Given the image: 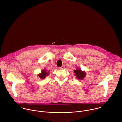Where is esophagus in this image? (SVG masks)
I'll use <instances>...</instances> for the list:
<instances>
[{
    "instance_id": "1",
    "label": "esophagus",
    "mask_w": 122,
    "mask_h": 122,
    "mask_svg": "<svg viewBox=\"0 0 122 122\" xmlns=\"http://www.w3.org/2000/svg\"><path fill=\"white\" fill-rule=\"evenodd\" d=\"M64 66H61V67H60L59 68V69H60V70H63V69H64Z\"/></svg>"
}]
</instances>
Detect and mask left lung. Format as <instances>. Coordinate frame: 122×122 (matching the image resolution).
I'll list each match as a JSON object with an SVG mask.
<instances>
[{"label": "left lung", "mask_w": 122, "mask_h": 122, "mask_svg": "<svg viewBox=\"0 0 122 122\" xmlns=\"http://www.w3.org/2000/svg\"><path fill=\"white\" fill-rule=\"evenodd\" d=\"M74 72L75 73V76H76V78H77L78 79L82 80L85 78L86 76V73L85 72V71H82L80 69H77V70H74Z\"/></svg>", "instance_id": "1"}]
</instances>
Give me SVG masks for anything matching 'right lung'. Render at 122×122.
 <instances>
[{
  "mask_svg": "<svg viewBox=\"0 0 122 122\" xmlns=\"http://www.w3.org/2000/svg\"><path fill=\"white\" fill-rule=\"evenodd\" d=\"M49 75V73L48 71V72H46V70H42V72L40 74H39L38 75V76L41 78V79H44L45 78L46 76H48Z\"/></svg>",
  "mask_w": 122,
  "mask_h": 122,
  "instance_id": "right-lung-1",
  "label": "right lung"
}]
</instances>
